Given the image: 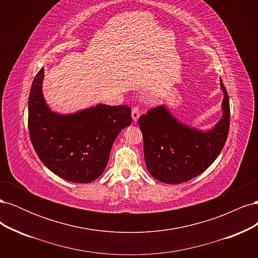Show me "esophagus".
<instances>
[{
	"label": "esophagus",
	"instance_id": "esophagus-1",
	"mask_svg": "<svg viewBox=\"0 0 258 258\" xmlns=\"http://www.w3.org/2000/svg\"><path fill=\"white\" fill-rule=\"evenodd\" d=\"M131 116H132V119L135 121H137L140 117V108L139 106H134L132 107V111H131Z\"/></svg>",
	"mask_w": 258,
	"mask_h": 258
}]
</instances>
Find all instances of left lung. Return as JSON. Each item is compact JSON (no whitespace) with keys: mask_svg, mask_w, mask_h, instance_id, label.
<instances>
[{"mask_svg":"<svg viewBox=\"0 0 258 258\" xmlns=\"http://www.w3.org/2000/svg\"><path fill=\"white\" fill-rule=\"evenodd\" d=\"M221 88L223 117L209 131L179 122L165 105L140 117L146 168L156 179L167 184L187 182L204 172L220 155L230 122L229 98L222 80Z\"/></svg>","mask_w":258,"mask_h":258,"instance_id":"left-lung-1","label":"left lung"}]
</instances>
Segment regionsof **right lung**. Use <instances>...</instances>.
Wrapping results in <instances>:
<instances>
[{"instance_id":"1","label":"right lung","mask_w":258,"mask_h":258,"mask_svg":"<svg viewBox=\"0 0 258 258\" xmlns=\"http://www.w3.org/2000/svg\"><path fill=\"white\" fill-rule=\"evenodd\" d=\"M43 79L44 68L35 75L29 96L28 127L35 153L69 182L95 181L103 173L115 139L130 126V107L97 104L73 114L54 113L45 102Z\"/></svg>"}]
</instances>
